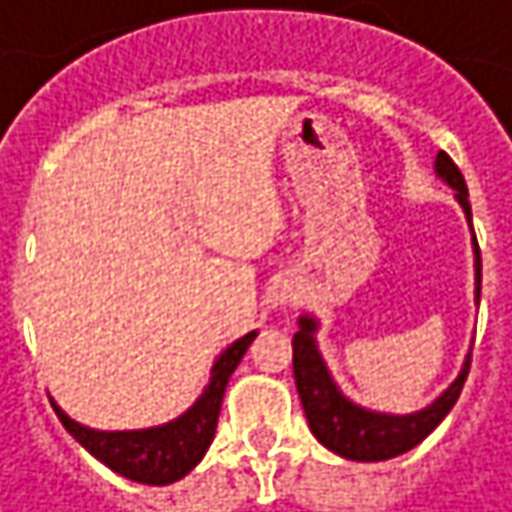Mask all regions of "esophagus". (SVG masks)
<instances>
[{
	"instance_id": "1",
	"label": "esophagus",
	"mask_w": 512,
	"mask_h": 512,
	"mask_svg": "<svg viewBox=\"0 0 512 512\" xmlns=\"http://www.w3.org/2000/svg\"><path fill=\"white\" fill-rule=\"evenodd\" d=\"M272 301H275V304H284V301H286V295H275V298H272Z\"/></svg>"
}]
</instances>
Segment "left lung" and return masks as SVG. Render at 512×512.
<instances>
[{
  "mask_svg": "<svg viewBox=\"0 0 512 512\" xmlns=\"http://www.w3.org/2000/svg\"><path fill=\"white\" fill-rule=\"evenodd\" d=\"M435 170L449 188H455V199L461 202L466 220L472 223L464 173L443 150L437 153ZM472 246H475V301H478L481 298V249H478L475 234H472ZM298 324L301 327L292 339V371H295V385H298V397L307 414V423L318 437V443H324L330 452L342 455L347 461H365V464L388 461L414 449L420 440H426L435 432L440 420L452 411L461 397V388L469 374V356L458 379L432 406L420 408L414 414H382V411L356 406L339 391V385L333 382V376L318 353L316 318L301 316Z\"/></svg>",
  "mask_w": 512,
  "mask_h": 512,
  "instance_id": "left-lung-1",
  "label": "left lung"
}]
</instances>
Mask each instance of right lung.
I'll use <instances>...</instances> for the list:
<instances>
[{
	"label": "right lung",
	"mask_w": 512,
	"mask_h": 512,
	"mask_svg": "<svg viewBox=\"0 0 512 512\" xmlns=\"http://www.w3.org/2000/svg\"><path fill=\"white\" fill-rule=\"evenodd\" d=\"M255 336L257 330H252L231 347H226L220 353V359L214 362L211 382L202 391V397L182 417L170 420L165 426L138 429V432H98V429H86V426L75 423L54 400H51V406L57 411L60 423L66 426V432L112 472L138 481V484L165 487V484L185 478L208 452L214 432H217V417H220V406H223L228 376L234 374V368L240 365L243 353L255 342Z\"/></svg>",
	"instance_id": "1"
}]
</instances>
